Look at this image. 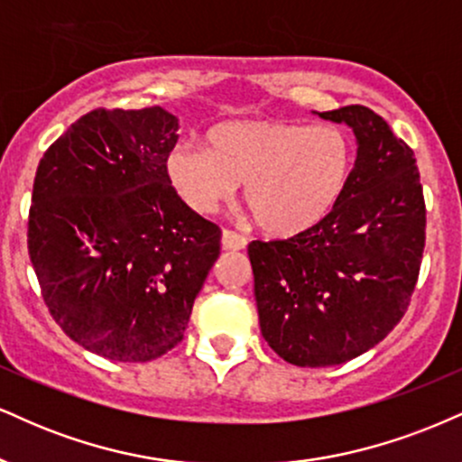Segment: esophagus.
Masks as SVG:
<instances>
[{"instance_id": "esophagus-1", "label": "esophagus", "mask_w": 462, "mask_h": 462, "mask_svg": "<svg viewBox=\"0 0 462 462\" xmlns=\"http://www.w3.org/2000/svg\"><path fill=\"white\" fill-rule=\"evenodd\" d=\"M220 244L225 251H242V248H246V237H242V236H237V233L225 229L222 231Z\"/></svg>"}]
</instances>
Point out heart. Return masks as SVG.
<instances>
[{
    "mask_svg": "<svg viewBox=\"0 0 462 462\" xmlns=\"http://www.w3.org/2000/svg\"><path fill=\"white\" fill-rule=\"evenodd\" d=\"M205 140L208 149L179 144L168 153L171 186L209 216L244 183V203L273 237L302 236L327 220L355 166V144L337 125L242 118L214 125Z\"/></svg>",
    "mask_w": 462,
    "mask_h": 462,
    "instance_id": "heart-1",
    "label": "heart"
}]
</instances>
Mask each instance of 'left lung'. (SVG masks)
<instances>
[{
	"label": "left lung",
	"instance_id": "8db88e82",
	"mask_svg": "<svg viewBox=\"0 0 462 462\" xmlns=\"http://www.w3.org/2000/svg\"><path fill=\"white\" fill-rule=\"evenodd\" d=\"M316 114L356 138L344 199L316 229L248 244L263 339L298 367L341 365L387 337L409 307L426 242L409 144L370 107Z\"/></svg>",
	"mask_w": 462,
	"mask_h": 462
}]
</instances>
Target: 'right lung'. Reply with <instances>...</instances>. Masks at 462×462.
<instances>
[{
	"instance_id": "add662e5",
	"label": "right lung",
	"mask_w": 462,
	"mask_h": 462,
	"mask_svg": "<svg viewBox=\"0 0 462 462\" xmlns=\"http://www.w3.org/2000/svg\"><path fill=\"white\" fill-rule=\"evenodd\" d=\"M175 114L95 110L42 155L27 251L49 313L81 348L121 363L166 355L220 254V229L166 175Z\"/></svg>"
}]
</instances>
